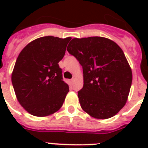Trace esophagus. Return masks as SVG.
I'll list each match as a JSON object with an SVG mask.
<instances>
[{"mask_svg": "<svg viewBox=\"0 0 148 148\" xmlns=\"http://www.w3.org/2000/svg\"><path fill=\"white\" fill-rule=\"evenodd\" d=\"M71 84H74V79H71Z\"/></svg>", "mask_w": 148, "mask_h": 148, "instance_id": "34e87169", "label": "esophagus"}]
</instances>
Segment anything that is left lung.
Wrapping results in <instances>:
<instances>
[{"label":"left lung","mask_w":148,"mask_h":148,"mask_svg":"<svg viewBox=\"0 0 148 148\" xmlns=\"http://www.w3.org/2000/svg\"><path fill=\"white\" fill-rule=\"evenodd\" d=\"M67 51L82 66L83 88L77 92L82 109L91 117L107 119L126 103L132 71L121 48L102 37L74 38Z\"/></svg>","instance_id":"left-lung-1"}]
</instances>
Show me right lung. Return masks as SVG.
<instances>
[{
	"mask_svg": "<svg viewBox=\"0 0 148 148\" xmlns=\"http://www.w3.org/2000/svg\"><path fill=\"white\" fill-rule=\"evenodd\" d=\"M71 39L42 37L29 43L18 55L11 81L19 103L31 114L45 117L61 108L69 87L58 63Z\"/></svg>",
	"mask_w": 148,
	"mask_h": 148,
	"instance_id": "add662e5",
	"label": "right lung"
}]
</instances>
